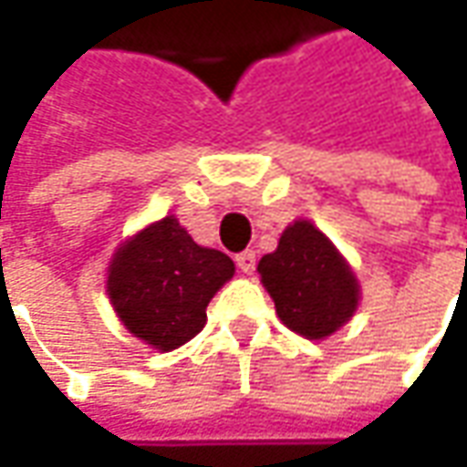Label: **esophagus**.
<instances>
[{
  "instance_id": "34e87169",
  "label": "esophagus",
  "mask_w": 467,
  "mask_h": 467,
  "mask_svg": "<svg viewBox=\"0 0 467 467\" xmlns=\"http://www.w3.org/2000/svg\"><path fill=\"white\" fill-rule=\"evenodd\" d=\"M254 265H257V257H254V252H242V254H236V267L246 273V275H252L254 273Z\"/></svg>"
}]
</instances>
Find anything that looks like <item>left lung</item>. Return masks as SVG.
<instances>
[{"mask_svg":"<svg viewBox=\"0 0 467 467\" xmlns=\"http://www.w3.org/2000/svg\"><path fill=\"white\" fill-rule=\"evenodd\" d=\"M262 285L288 330L322 340L348 322L358 306V280L332 242L309 221L291 223L278 249L257 265Z\"/></svg>","mask_w":467,"mask_h":467,"instance_id":"left-lung-1","label":"left lung"}]
</instances>
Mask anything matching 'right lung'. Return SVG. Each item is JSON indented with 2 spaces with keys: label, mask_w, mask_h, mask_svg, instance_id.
Wrapping results in <instances>:
<instances>
[{
  "label": "right lung",
  "mask_w": 467,
  "mask_h": 467,
  "mask_svg": "<svg viewBox=\"0 0 467 467\" xmlns=\"http://www.w3.org/2000/svg\"><path fill=\"white\" fill-rule=\"evenodd\" d=\"M234 270L228 254L194 244L179 221L166 215L119 246L106 291L135 337L173 350L205 327L207 304Z\"/></svg>",
  "instance_id": "right-lung-1"
}]
</instances>
